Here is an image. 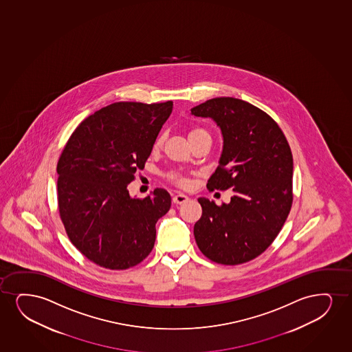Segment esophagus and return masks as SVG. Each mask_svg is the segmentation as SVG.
Wrapping results in <instances>:
<instances>
[{"label": "esophagus", "instance_id": "34e87169", "mask_svg": "<svg viewBox=\"0 0 352 352\" xmlns=\"http://www.w3.org/2000/svg\"><path fill=\"white\" fill-rule=\"evenodd\" d=\"M173 201H174V204H176V205H182V204H186L187 201H189V197L179 192V194H176V195L174 196Z\"/></svg>", "mask_w": 352, "mask_h": 352}]
</instances>
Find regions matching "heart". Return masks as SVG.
<instances>
[{
	"mask_svg": "<svg viewBox=\"0 0 352 352\" xmlns=\"http://www.w3.org/2000/svg\"><path fill=\"white\" fill-rule=\"evenodd\" d=\"M202 133H207L206 132L205 129H194L189 132V134H188V137H189V139L194 138V137H196V135H199V134ZM163 140H164V135L163 134H160V137L157 138L156 140V146H160V144L163 142ZM170 178L174 181V182L178 183V184H184L186 183V179L184 178L181 177L179 175L177 174H171L170 175Z\"/></svg>",
	"mask_w": 352,
	"mask_h": 352,
	"instance_id": "obj_1",
	"label": "heart"
}]
</instances>
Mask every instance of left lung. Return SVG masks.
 <instances>
[{
  "label": "left lung",
  "instance_id": "obj_1",
  "mask_svg": "<svg viewBox=\"0 0 352 352\" xmlns=\"http://www.w3.org/2000/svg\"><path fill=\"white\" fill-rule=\"evenodd\" d=\"M217 124L223 151L207 187L233 195L228 204L199 197L196 244L225 265L249 262L276 238L293 202V156L285 134L267 113L234 98H217L190 109Z\"/></svg>",
  "mask_w": 352,
  "mask_h": 352
}]
</instances>
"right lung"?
I'll use <instances>...</instances> for the list:
<instances>
[{
  "label": "right lung",
  "mask_w": 352,
  "mask_h": 352,
  "mask_svg": "<svg viewBox=\"0 0 352 352\" xmlns=\"http://www.w3.org/2000/svg\"><path fill=\"white\" fill-rule=\"evenodd\" d=\"M171 111V101L111 103L82 121L63 150L59 214L72 244L100 267L129 269L153 249L170 194L156 188L137 199L127 186L144 169Z\"/></svg>",
  "instance_id": "right-lung-1"
}]
</instances>
